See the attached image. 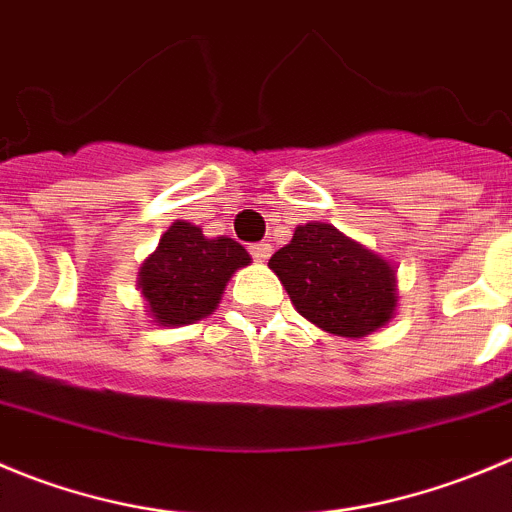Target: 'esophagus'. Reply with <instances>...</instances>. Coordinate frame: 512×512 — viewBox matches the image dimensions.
<instances>
[{"label":"esophagus","mask_w":512,"mask_h":512,"mask_svg":"<svg viewBox=\"0 0 512 512\" xmlns=\"http://www.w3.org/2000/svg\"><path fill=\"white\" fill-rule=\"evenodd\" d=\"M250 255L255 257L257 262H267V260H270V255H272V247L267 245V242H257V245L250 247Z\"/></svg>","instance_id":"34e87169"}]
</instances>
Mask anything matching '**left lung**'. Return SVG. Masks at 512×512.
Returning <instances> with one entry per match:
<instances>
[{"mask_svg":"<svg viewBox=\"0 0 512 512\" xmlns=\"http://www.w3.org/2000/svg\"><path fill=\"white\" fill-rule=\"evenodd\" d=\"M267 265L295 310L333 336H369L394 315L396 278L389 262L333 224H300L290 245Z\"/></svg>","mask_w":512,"mask_h":512,"instance_id":"left-lung-1","label":"left lung"}]
</instances>
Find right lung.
Returning <instances> with one entry per match:
<instances>
[{
    "label": "right lung",
    "instance_id": "obj_1",
    "mask_svg": "<svg viewBox=\"0 0 512 512\" xmlns=\"http://www.w3.org/2000/svg\"><path fill=\"white\" fill-rule=\"evenodd\" d=\"M247 262L250 255L232 237L207 240L191 222H174L143 262L138 288L156 323L186 326L217 308L232 272Z\"/></svg>",
    "mask_w": 512,
    "mask_h": 512
}]
</instances>
